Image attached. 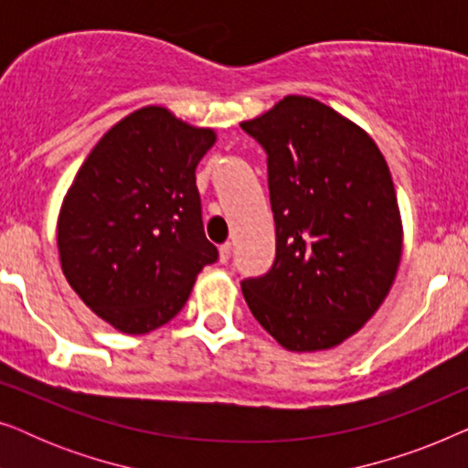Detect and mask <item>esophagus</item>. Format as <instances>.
Listing matches in <instances>:
<instances>
[{"label":"esophagus","instance_id":"esophagus-1","mask_svg":"<svg viewBox=\"0 0 468 468\" xmlns=\"http://www.w3.org/2000/svg\"><path fill=\"white\" fill-rule=\"evenodd\" d=\"M229 253H232V245H229V242H226V245L219 247V261H221V264H226V261L229 260Z\"/></svg>","mask_w":468,"mask_h":468}]
</instances>
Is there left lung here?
Masks as SVG:
<instances>
[{
    "label": "left lung",
    "mask_w": 468,
    "mask_h": 468,
    "mask_svg": "<svg viewBox=\"0 0 468 468\" xmlns=\"http://www.w3.org/2000/svg\"><path fill=\"white\" fill-rule=\"evenodd\" d=\"M240 127L268 155L277 228L272 268L242 281V296L281 347H336L375 315L400 264L386 159L362 127L304 95H285Z\"/></svg>",
    "instance_id": "obj_1"
}]
</instances>
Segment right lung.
Segmentation results:
<instances>
[{"instance_id":"obj_1","label":"right lung","mask_w":468,"mask_h":468,"mask_svg":"<svg viewBox=\"0 0 468 468\" xmlns=\"http://www.w3.org/2000/svg\"><path fill=\"white\" fill-rule=\"evenodd\" d=\"M217 133L144 106L108 130L76 172L57 219L68 283L125 335L168 324L217 261L196 187Z\"/></svg>"}]
</instances>
